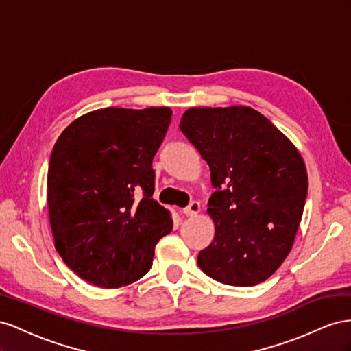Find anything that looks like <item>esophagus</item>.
<instances>
[{"label":"esophagus","mask_w":351,"mask_h":351,"mask_svg":"<svg viewBox=\"0 0 351 351\" xmlns=\"http://www.w3.org/2000/svg\"><path fill=\"white\" fill-rule=\"evenodd\" d=\"M182 212H184V215L185 216H195L198 212H199V203H197V202H193V203H189L188 204V207H185L184 210H182Z\"/></svg>","instance_id":"obj_1"}]
</instances>
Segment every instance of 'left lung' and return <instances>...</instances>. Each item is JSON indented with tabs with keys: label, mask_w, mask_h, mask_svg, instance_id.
<instances>
[{
	"label": "left lung",
	"mask_w": 351,
	"mask_h": 351,
	"mask_svg": "<svg viewBox=\"0 0 351 351\" xmlns=\"http://www.w3.org/2000/svg\"><path fill=\"white\" fill-rule=\"evenodd\" d=\"M179 129L210 167L215 238L197 263L215 281L252 287L282 265L303 216L302 156L269 119L243 106L195 107Z\"/></svg>",
	"instance_id": "1"
}]
</instances>
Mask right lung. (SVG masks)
<instances>
[{
	"mask_svg": "<svg viewBox=\"0 0 351 351\" xmlns=\"http://www.w3.org/2000/svg\"><path fill=\"white\" fill-rule=\"evenodd\" d=\"M172 120L167 107H107L70 123L48 163L47 199L57 253L101 288L138 281L172 219L154 194L153 158Z\"/></svg>",
	"mask_w": 351,
	"mask_h": 351,
	"instance_id": "add662e5",
	"label": "right lung"
}]
</instances>
